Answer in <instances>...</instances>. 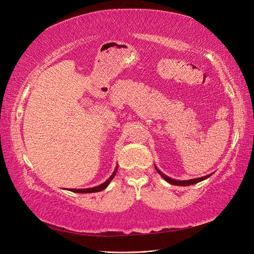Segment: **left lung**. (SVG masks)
I'll list each match as a JSON object with an SVG mask.
<instances>
[{"label": "left lung", "instance_id": "left-lung-1", "mask_svg": "<svg viewBox=\"0 0 254 254\" xmlns=\"http://www.w3.org/2000/svg\"><path fill=\"white\" fill-rule=\"evenodd\" d=\"M156 170H157V172L162 176V178L164 179V180H166L168 183H171V184H174V186H183V187H186V186H191V184H195V183H198V182H200V181H202V180H204V179H206L207 177H210L211 175H206V176H204V177H201V178H196V179H190V180H184V181H179V180H175V179H172V178H170V177H167V176H165L163 173H161L158 168H157V166H156Z\"/></svg>", "mask_w": 254, "mask_h": 254}]
</instances>
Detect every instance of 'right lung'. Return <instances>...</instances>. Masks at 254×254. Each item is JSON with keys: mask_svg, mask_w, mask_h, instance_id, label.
Instances as JSON below:
<instances>
[{"mask_svg": "<svg viewBox=\"0 0 254 254\" xmlns=\"http://www.w3.org/2000/svg\"><path fill=\"white\" fill-rule=\"evenodd\" d=\"M117 172H118V166H117V168H115V171L113 172V174L111 175L110 178H109L108 180H107L106 182H104L103 184H101V186L95 187V188H91V189H82V190L71 189L70 190H71V191H74V193H95V191H101V190H105L107 187H108V184H109L110 181L114 178V176H115V174H117Z\"/></svg>", "mask_w": 254, "mask_h": 254, "instance_id": "obj_1", "label": "right lung"}]
</instances>
